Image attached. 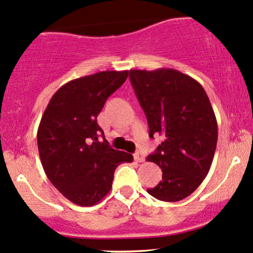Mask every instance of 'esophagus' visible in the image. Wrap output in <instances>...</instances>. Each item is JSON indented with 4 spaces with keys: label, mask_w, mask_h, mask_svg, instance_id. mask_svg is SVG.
Returning <instances> with one entry per match:
<instances>
[{
    "label": "esophagus",
    "mask_w": 253,
    "mask_h": 253,
    "mask_svg": "<svg viewBox=\"0 0 253 253\" xmlns=\"http://www.w3.org/2000/svg\"><path fill=\"white\" fill-rule=\"evenodd\" d=\"M134 158H135V160H136V162H138V163H142V162H145V154L142 153V152H136V153L134 154Z\"/></svg>",
    "instance_id": "34e87169"
}]
</instances>
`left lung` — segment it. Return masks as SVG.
I'll return each instance as SVG.
<instances>
[{
  "instance_id": "8db88e82",
  "label": "left lung",
  "mask_w": 253,
  "mask_h": 253,
  "mask_svg": "<svg viewBox=\"0 0 253 253\" xmlns=\"http://www.w3.org/2000/svg\"><path fill=\"white\" fill-rule=\"evenodd\" d=\"M129 78L145 111L149 137L164 136L147 157L159 165L163 178L147 192L163 202H180L211 168L218 136L212 106L200 83L176 70H130Z\"/></svg>"
}]
</instances>
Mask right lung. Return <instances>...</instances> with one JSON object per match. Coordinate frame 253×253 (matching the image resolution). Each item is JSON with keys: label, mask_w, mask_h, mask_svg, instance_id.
I'll return each mask as SVG.
<instances>
[{"label": "right lung", "mask_w": 253, "mask_h": 253, "mask_svg": "<svg viewBox=\"0 0 253 253\" xmlns=\"http://www.w3.org/2000/svg\"><path fill=\"white\" fill-rule=\"evenodd\" d=\"M127 73L102 71L70 81L53 95L41 119L37 145L45 175L80 206L99 203L111 191L116 168L132 162L131 154L111 148L96 121Z\"/></svg>", "instance_id": "1"}]
</instances>
